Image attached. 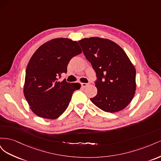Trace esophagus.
Listing matches in <instances>:
<instances>
[{
  "instance_id": "obj_1",
  "label": "esophagus",
  "mask_w": 161,
  "mask_h": 161,
  "mask_svg": "<svg viewBox=\"0 0 161 161\" xmlns=\"http://www.w3.org/2000/svg\"><path fill=\"white\" fill-rule=\"evenodd\" d=\"M89 85V83H81V86L82 87H86V86H88Z\"/></svg>"
}]
</instances>
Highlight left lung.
<instances>
[{
  "mask_svg": "<svg viewBox=\"0 0 161 161\" xmlns=\"http://www.w3.org/2000/svg\"><path fill=\"white\" fill-rule=\"evenodd\" d=\"M78 42L96 73L97 94L91 101L105 112L124 109L136 91V70L125 52L107 39L90 37Z\"/></svg>",
  "mask_w": 161,
  "mask_h": 161,
  "instance_id": "obj_1",
  "label": "left lung"
}]
</instances>
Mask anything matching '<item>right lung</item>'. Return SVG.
<instances>
[{"label": "right lung", "instance_id": "obj_1", "mask_svg": "<svg viewBox=\"0 0 161 161\" xmlns=\"http://www.w3.org/2000/svg\"><path fill=\"white\" fill-rule=\"evenodd\" d=\"M82 52L77 42L56 38L41 46L29 62L24 95L34 114L46 119H56L63 114L79 83L59 80L71 58Z\"/></svg>", "mask_w": 161, "mask_h": 161}]
</instances>
